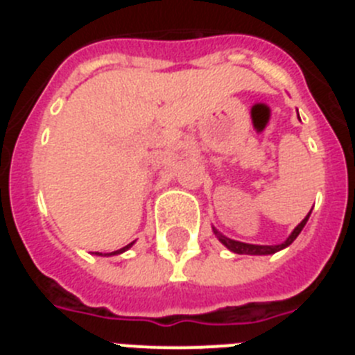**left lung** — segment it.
Returning a JSON list of instances; mask_svg holds the SVG:
<instances>
[{"label": "left lung", "instance_id": "left-lung-1", "mask_svg": "<svg viewBox=\"0 0 355 355\" xmlns=\"http://www.w3.org/2000/svg\"><path fill=\"white\" fill-rule=\"evenodd\" d=\"M309 215H311V211L307 213L306 216H304V220L300 222L297 227L291 231L290 236L286 238V240L283 241V243H279V245H256V243H245V241H238V240H231V238H227L225 234H222L220 231L216 227H213V233H215V236L218 238V241H220L222 245L227 247L231 252L234 254H249V256H268V254H275L279 252V250L286 249L288 245H291L295 241V238L299 236L300 231L304 229V225H306V222L309 220Z\"/></svg>", "mask_w": 355, "mask_h": 355}]
</instances>
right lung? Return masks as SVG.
Returning <instances> with one entry per match:
<instances>
[{
  "label": "right lung",
  "mask_w": 355,
  "mask_h": 355,
  "mask_svg": "<svg viewBox=\"0 0 355 355\" xmlns=\"http://www.w3.org/2000/svg\"><path fill=\"white\" fill-rule=\"evenodd\" d=\"M133 243H135V241H131V243H128L126 247H122V249H119V250H114V252H105V254H103V252H94V254H96V256H117V254L126 252L128 249H131V247H133Z\"/></svg>",
  "instance_id": "1"
}]
</instances>
